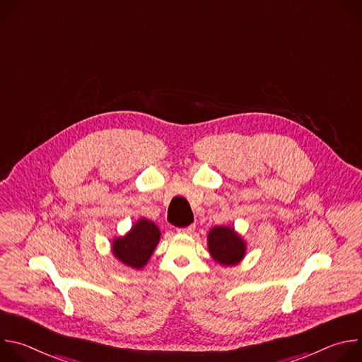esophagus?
Instances as JSON below:
<instances>
[{
  "label": "esophagus",
  "mask_w": 362,
  "mask_h": 362,
  "mask_svg": "<svg viewBox=\"0 0 362 362\" xmlns=\"http://www.w3.org/2000/svg\"><path fill=\"white\" fill-rule=\"evenodd\" d=\"M194 230V225H189L186 228H182V229H177V232L180 233H192Z\"/></svg>",
  "instance_id": "34e87169"
}]
</instances>
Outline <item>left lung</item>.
<instances>
[{
  "instance_id": "left-lung-1",
  "label": "left lung",
  "mask_w": 362,
  "mask_h": 362,
  "mask_svg": "<svg viewBox=\"0 0 362 362\" xmlns=\"http://www.w3.org/2000/svg\"><path fill=\"white\" fill-rule=\"evenodd\" d=\"M208 246L214 259L222 265H235L245 255V242L232 228L216 226L208 235Z\"/></svg>"
}]
</instances>
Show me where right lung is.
<instances>
[{
	"instance_id": "add662e5",
	"label": "right lung",
	"mask_w": 362,
	"mask_h": 362,
	"mask_svg": "<svg viewBox=\"0 0 362 362\" xmlns=\"http://www.w3.org/2000/svg\"><path fill=\"white\" fill-rule=\"evenodd\" d=\"M159 239V228L150 221L140 219L124 238L113 242V253L123 264L140 269L147 264Z\"/></svg>"
}]
</instances>
